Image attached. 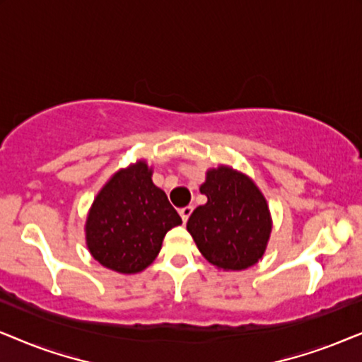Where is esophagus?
I'll use <instances>...</instances> for the list:
<instances>
[{
    "mask_svg": "<svg viewBox=\"0 0 362 362\" xmlns=\"http://www.w3.org/2000/svg\"><path fill=\"white\" fill-rule=\"evenodd\" d=\"M191 214H192V206H186V207H182V209H180V216H181L182 222H187Z\"/></svg>",
    "mask_w": 362,
    "mask_h": 362,
    "instance_id": "esophagus-1",
    "label": "esophagus"
}]
</instances>
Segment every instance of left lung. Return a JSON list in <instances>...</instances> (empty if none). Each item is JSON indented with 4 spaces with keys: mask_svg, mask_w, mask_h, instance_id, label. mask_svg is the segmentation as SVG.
I'll return each instance as SVG.
<instances>
[{
    "mask_svg": "<svg viewBox=\"0 0 362 362\" xmlns=\"http://www.w3.org/2000/svg\"><path fill=\"white\" fill-rule=\"evenodd\" d=\"M187 230L201 254L224 270H244L264 255L272 222L265 197L250 177L227 166L207 171Z\"/></svg>",
    "mask_w": 362,
    "mask_h": 362,
    "instance_id": "left-lung-1",
    "label": "left lung"
}]
</instances>
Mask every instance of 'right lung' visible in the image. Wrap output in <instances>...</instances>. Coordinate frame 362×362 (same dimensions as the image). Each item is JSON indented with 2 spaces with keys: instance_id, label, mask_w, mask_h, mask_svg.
<instances>
[{
  "instance_id": "right-lung-1",
  "label": "right lung",
  "mask_w": 362,
  "mask_h": 362,
  "mask_svg": "<svg viewBox=\"0 0 362 362\" xmlns=\"http://www.w3.org/2000/svg\"><path fill=\"white\" fill-rule=\"evenodd\" d=\"M181 222L165 191L153 185L151 171L140 161L118 171L98 192L87 217V245L107 269L136 274L155 260L163 237Z\"/></svg>"
}]
</instances>
